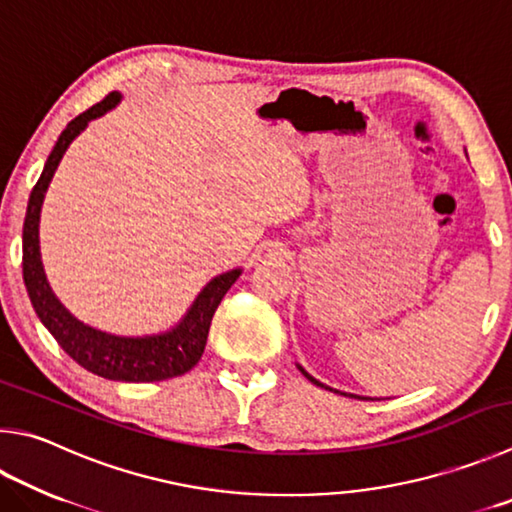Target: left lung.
Returning a JSON list of instances; mask_svg holds the SVG:
<instances>
[{
	"label": "left lung",
	"instance_id": "8db88e82",
	"mask_svg": "<svg viewBox=\"0 0 512 512\" xmlns=\"http://www.w3.org/2000/svg\"><path fill=\"white\" fill-rule=\"evenodd\" d=\"M300 369H302V367H300ZM302 374H304V376H306V378H309V380H311V383H313V385H318V387H324V385H322V383H318V380H315V378H313V376H309V374H306V371H304V369H302ZM324 389H329V387H324Z\"/></svg>",
	"mask_w": 512,
	"mask_h": 512
}]
</instances>
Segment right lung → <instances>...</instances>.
Segmentation results:
<instances>
[{
    "mask_svg": "<svg viewBox=\"0 0 512 512\" xmlns=\"http://www.w3.org/2000/svg\"><path fill=\"white\" fill-rule=\"evenodd\" d=\"M120 100L118 91H111L94 107L82 111L67 125L60 134L53 152L46 159L44 172L37 179L29 199V210L24 219L22 235V273L24 284L29 291L31 304L51 336L58 340V345L78 362L80 367L109 380H123V383H154V380L176 378L190 371L201 360V353L206 349L208 331L212 315H215L221 297L228 293V288L239 277L237 271H228L212 280L199 293L197 302L185 315L179 327H174L159 336L145 338H123L111 336V333L98 331L64 309L58 297L53 295L49 282H46L42 259H40V239H37V226H40V210L44 201V192L55 174L60 159L67 152L69 143L82 129L87 127L91 118H98L109 111Z\"/></svg>",
    "mask_w": 512,
    "mask_h": 512,
    "instance_id": "right-lung-1",
    "label": "right lung"
}]
</instances>
